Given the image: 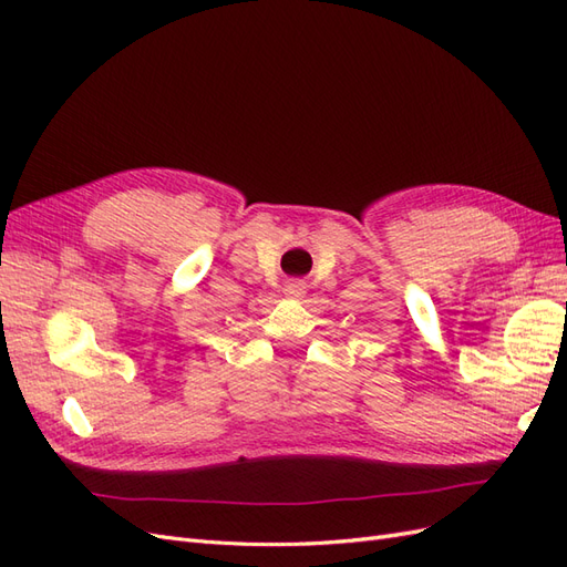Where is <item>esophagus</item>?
Listing matches in <instances>:
<instances>
[{"instance_id":"34e87169","label":"esophagus","mask_w":567,"mask_h":567,"mask_svg":"<svg viewBox=\"0 0 567 567\" xmlns=\"http://www.w3.org/2000/svg\"><path fill=\"white\" fill-rule=\"evenodd\" d=\"M305 288H307L305 281H288L286 288H284V293L288 298H302L305 296Z\"/></svg>"}]
</instances>
